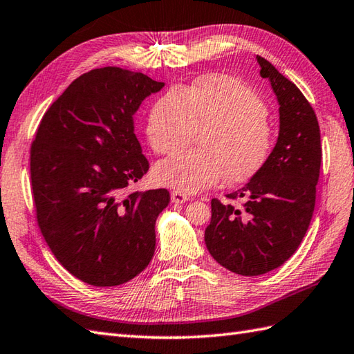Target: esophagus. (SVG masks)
<instances>
[{"label":"esophagus","mask_w":354,"mask_h":354,"mask_svg":"<svg viewBox=\"0 0 354 354\" xmlns=\"http://www.w3.org/2000/svg\"><path fill=\"white\" fill-rule=\"evenodd\" d=\"M170 197H171V202L174 203H185V202H188L190 201V197H188L187 194H183V193H179V192H174L170 194Z\"/></svg>","instance_id":"34e87169"}]
</instances>
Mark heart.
<instances>
[{
    "mask_svg": "<svg viewBox=\"0 0 354 354\" xmlns=\"http://www.w3.org/2000/svg\"><path fill=\"white\" fill-rule=\"evenodd\" d=\"M264 101L250 87L223 73H211L190 88H170L152 105L146 138L152 149L171 153L190 142L194 131L201 151H184L158 162L153 179L162 187L196 193L227 178L244 183L266 166L274 129Z\"/></svg>",
    "mask_w": 354,
    "mask_h": 354,
    "instance_id": "b5f03b06",
    "label": "heart"
}]
</instances>
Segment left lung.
I'll return each mask as SVG.
<instances>
[{
  "mask_svg": "<svg viewBox=\"0 0 354 354\" xmlns=\"http://www.w3.org/2000/svg\"><path fill=\"white\" fill-rule=\"evenodd\" d=\"M279 102V136L266 166L229 199L211 201L205 244L220 266L241 276H259L288 261L305 236L315 207L322 166L319 127L310 104L292 81L257 55Z\"/></svg>",
  "mask_w": 354,
  "mask_h": 354,
  "instance_id": "1",
  "label": "left lung"
}]
</instances>
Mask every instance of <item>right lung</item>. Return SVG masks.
<instances>
[{
  "label": "right lung",
  "mask_w": 354,
  "mask_h": 354,
  "mask_svg": "<svg viewBox=\"0 0 354 354\" xmlns=\"http://www.w3.org/2000/svg\"><path fill=\"white\" fill-rule=\"evenodd\" d=\"M164 87L142 72L93 69L49 106L31 145L37 223L57 261L93 286L122 285L149 266L164 188L127 193L149 162L134 114Z\"/></svg>",
  "instance_id": "right-lung-1"
}]
</instances>
